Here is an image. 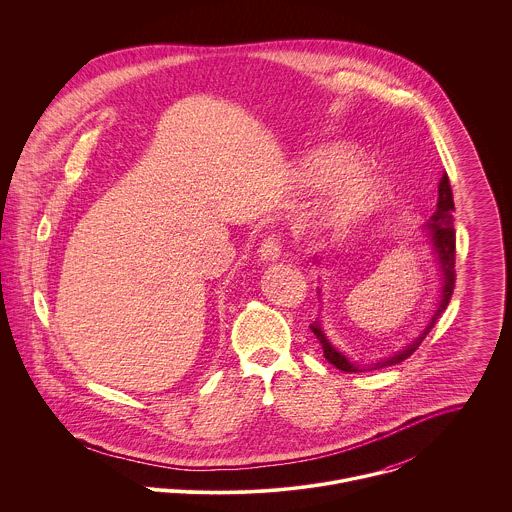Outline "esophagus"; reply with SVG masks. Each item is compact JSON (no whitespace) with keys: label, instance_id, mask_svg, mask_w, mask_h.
<instances>
[{"label":"esophagus","instance_id":"1","mask_svg":"<svg viewBox=\"0 0 512 512\" xmlns=\"http://www.w3.org/2000/svg\"><path fill=\"white\" fill-rule=\"evenodd\" d=\"M280 252H282V238L278 234H272V236L264 238V242L260 244L258 256H260V260L274 262L280 258Z\"/></svg>","mask_w":512,"mask_h":512}]
</instances>
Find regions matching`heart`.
Wrapping results in <instances>:
<instances>
[{
  "label": "heart",
  "instance_id": "obj_1",
  "mask_svg": "<svg viewBox=\"0 0 512 512\" xmlns=\"http://www.w3.org/2000/svg\"><path fill=\"white\" fill-rule=\"evenodd\" d=\"M303 175L313 189H329L327 219L335 224H353L382 209L390 195L386 179L363 169V159L349 147L331 146L313 151L303 161Z\"/></svg>",
  "mask_w": 512,
  "mask_h": 512
}]
</instances>
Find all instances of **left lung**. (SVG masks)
<instances>
[{
	"instance_id": "1",
	"label": "left lung",
	"mask_w": 512,
	"mask_h": 512,
	"mask_svg": "<svg viewBox=\"0 0 512 512\" xmlns=\"http://www.w3.org/2000/svg\"><path fill=\"white\" fill-rule=\"evenodd\" d=\"M453 193H451V185L447 175L443 173L439 179L438 185V209L436 213L430 217L426 230L430 234V242L434 246L436 258H438L439 272H441V295H439L438 309L432 315L430 323L426 325V329L422 331L420 337H416L408 347H404L402 351L394 353L388 359H382L380 363H374L372 366H361L351 363L341 351H337L329 339L325 337V333L321 331L319 321H315L311 325V331L315 333V337L319 339L321 347H323V355L325 359L333 366H337L339 370L345 372H363V370H372V368H382V366H392L406 361L426 339V335L432 331V327L436 325L439 315L445 311V307L449 305V299L453 295V288H455V228H453Z\"/></svg>"
}]
</instances>
